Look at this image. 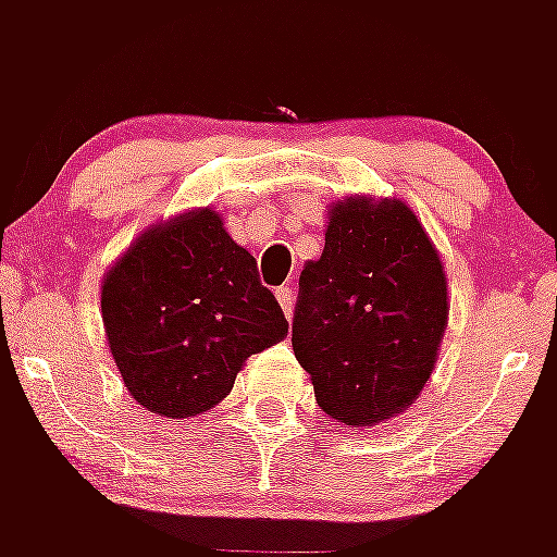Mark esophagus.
Listing matches in <instances>:
<instances>
[{
	"label": "esophagus",
	"mask_w": 557,
	"mask_h": 557,
	"mask_svg": "<svg viewBox=\"0 0 557 557\" xmlns=\"http://www.w3.org/2000/svg\"><path fill=\"white\" fill-rule=\"evenodd\" d=\"M275 298L282 304V312L287 318H293V309H295V289L293 287H278L275 289Z\"/></svg>",
	"instance_id": "1"
}]
</instances>
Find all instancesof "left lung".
I'll return each mask as SVG.
<instances>
[{"label": "left lung", "instance_id": "8db88e82", "mask_svg": "<svg viewBox=\"0 0 557 557\" xmlns=\"http://www.w3.org/2000/svg\"><path fill=\"white\" fill-rule=\"evenodd\" d=\"M446 321V270L416 211L396 198L337 200L293 318L321 410L366 430L405 412L435 371Z\"/></svg>", "mask_w": 557, "mask_h": 557}]
</instances>
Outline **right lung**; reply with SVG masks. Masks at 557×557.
Wrapping results in <instances>:
<instances>
[{
    "label": "right lung",
    "mask_w": 557,
    "mask_h": 557,
    "mask_svg": "<svg viewBox=\"0 0 557 557\" xmlns=\"http://www.w3.org/2000/svg\"><path fill=\"white\" fill-rule=\"evenodd\" d=\"M100 307L127 393L164 418L218 407L245 359L289 329L256 259L211 209L141 231L102 278Z\"/></svg>",
    "instance_id": "obj_1"
}]
</instances>
